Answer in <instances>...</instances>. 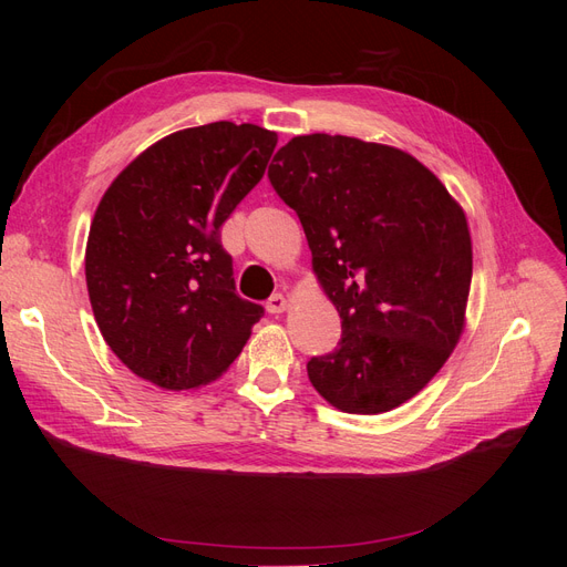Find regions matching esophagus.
Segmentation results:
<instances>
[{
	"label": "esophagus",
	"mask_w": 567,
	"mask_h": 567,
	"mask_svg": "<svg viewBox=\"0 0 567 567\" xmlns=\"http://www.w3.org/2000/svg\"><path fill=\"white\" fill-rule=\"evenodd\" d=\"M286 307H288V302H286V298H284L281 293H274V296L267 300V312H271V315L286 312Z\"/></svg>",
	"instance_id": "esophagus-1"
}]
</instances>
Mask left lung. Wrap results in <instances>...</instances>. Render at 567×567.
Returning <instances> with one entry per match:
<instances>
[{
  "instance_id": "1",
  "label": "left lung",
  "mask_w": 567,
  "mask_h": 567,
  "mask_svg": "<svg viewBox=\"0 0 567 567\" xmlns=\"http://www.w3.org/2000/svg\"><path fill=\"white\" fill-rule=\"evenodd\" d=\"M300 217L340 342L307 375L348 414L411 400L447 362L473 277L466 215L409 153L354 136H293L267 173Z\"/></svg>"
}]
</instances>
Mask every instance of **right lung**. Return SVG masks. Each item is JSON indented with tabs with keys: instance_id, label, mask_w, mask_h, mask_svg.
I'll list each match as a JSON object with an SVG mask.
<instances>
[{
	"instance_id": "add662e5",
	"label": "right lung",
	"mask_w": 567,
	"mask_h": 567,
	"mask_svg": "<svg viewBox=\"0 0 567 567\" xmlns=\"http://www.w3.org/2000/svg\"><path fill=\"white\" fill-rule=\"evenodd\" d=\"M277 134L221 120L165 136L101 198L84 255L94 319L132 373L165 390L215 381L262 305L236 293L221 225L262 179Z\"/></svg>"
}]
</instances>
